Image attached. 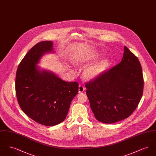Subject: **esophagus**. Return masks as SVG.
<instances>
[{"instance_id":"34e87169","label":"esophagus","mask_w":156,"mask_h":156,"mask_svg":"<svg viewBox=\"0 0 156 156\" xmlns=\"http://www.w3.org/2000/svg\"><path fill=\"white\" fill-rule=\"evenodd\" d=\"M85 90V87L82 85H80L78 87V92L80 93H81Z\"/></svg>"}]
</instances>
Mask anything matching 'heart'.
Masks as SVG:
<instances>
[{"instance_id":"1","label":"heart","mask_w":156,"mask_h":156,"mask_svg":"<svg viewBox=\"0 0 156 156\" xmlns=\"http://www.w3.org/2000/svg\"><path fill=\"white\" fill-rule=\"evenodd\" d=\"M109 64L108 59H102L86 69L84 71V75L88 78H94L105 70L109 66Z\"/></svg>"}]
</instances>
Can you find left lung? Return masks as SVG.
<instances>
[{"label": "left lung", "instance_id": "1", "mask_svg": "<svg viewBox=\"0 0 156 156\" xmlns=\"http://www.w3.org/2000/svg\"><path fill=\"white\" fill-rule=\"evenodd\" d=\"M85 87L90 108L98 120L114 123L127 118L143 95L140 62L125 46L121 62L86 83Z\"/></svg>", "mask_w": 156, "mask_h": 156}]
</instances>
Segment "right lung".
<instances>
[{
  "instance_id": "add662e5",
  "label": "right lung",
  "mask_w": 156,
  "mask_h": 156,
  "mask_svg": "<svg viewBox=\"0 0 156 156\" xmlns=\"http://www.w3.org/2000/svg\"><path fill=\"white\" fill-rule=\"evenodd\" d=\"M52 50L51 41L33 46L20 62L15 82L16 94L22 110L30 118L44 126L64 120L70 104L78 92V83L67 82L37 65L41 56Z\"/></svg>"
}]
</instances>
